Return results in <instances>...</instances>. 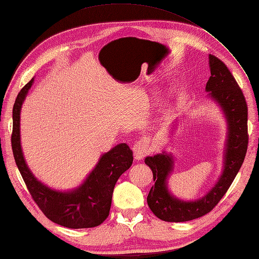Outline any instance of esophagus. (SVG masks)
I'll use <instances>...</instances> for the list:
<instances>
[{
	"mask_svg": "<svg viewBox=\"0 0 259 259\" xmlns=\"http://www.w3.org/2000/svg\"><path fill=\"white\" fill-rule=\"evenodd\" d=\"M149 153V146L146 139H140L134 146V155L137 161L142 160Z\"/></svg>",
	"mask_w": 259,
	"mask_h": 259,
	"instance_id": "1",
	"label": "esophagus"
}]
</instances>
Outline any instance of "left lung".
<instances>
[{"mask_svg": "<svg viewBox=\"0 0 259 259\" xmlns=\"http://www.w3.org/2000/svg\"><path fill=\"white\" fill-rule=\"evenodd\" d=\"M208 64L211 76L205 92L207 98L218 104L226 121L223 167L208 192L197 200L184 201L173 195L167 184L174 169L173 155L163 151L144 159L155 182L147 197L148 205L157 218L165 222H188L211 212L233 183L247 151V104L242 89L221 59L209 54Z\"/></svg>", "mask_w": 259, "mask_h": 259, "instance_id": "8db88e82", "label": "left lung"}]
</instances>
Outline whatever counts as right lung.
Instances as JSON below:
<instances>
[{
	"mask_svg": "<svg viewBox=\"0 0 259 259\" xmlns=\"http://www.w3.org/2000/svg\"><path fill=\"white\" fill-rule=\"evenodd\" d=\"M34 83V77L19 93L13 107L12 149L22 178L47 219L68 228H89L100 225L109 215L113 189L118 179L132 164V150L119 143L101 154L94 169L76 188L68 191L52 189L36 178L24 158L21 143V110Z\"/></svg>",
	"mask_w": 259,
	"mask_h": 259,
	"instance_id": "add662e5",
	"label": "right lung"
}]
</instances>
